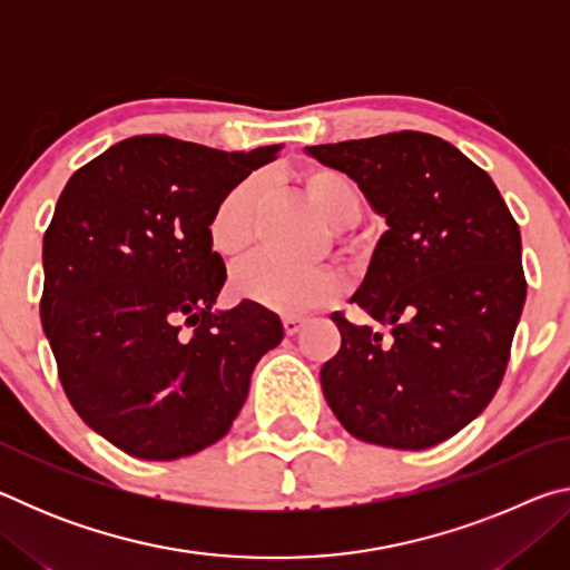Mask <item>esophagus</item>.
Masks as SVG:
<instances>
[{
  "instance_id": "34e87169",
  "label": "esophagus",
  "mask_w": 570,
  "mask_h": 570,
  "mask_svg": "<svg viewBox=\"0 0 570 570\" xmlns=\"http://www.w3.org/2000/svg\"><path fill=\"white\" fill-rule=\"evenodd\" d=\"M304 324H306V320H302V316H284V332L288 336L298 334V330H302Z\"/></svg>"
}]
</instances>
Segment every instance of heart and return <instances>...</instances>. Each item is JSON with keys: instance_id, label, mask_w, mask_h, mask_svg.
Segmentation results:
<instances>
[{"instance_id": "1", "label": "heart", "mask_w": 570, "mask_h": 570, "mask_svg": "<svg viewBox=\"0 0 570 570\" xmlns=\"http://www.w3.org/2000/svg\"><path fill=\"white\" fill-rule=\"evenodd\" d=\"M302 186L330 226L344 228L360 218L362 193L342 170L314 166L302 173ZM262 198V180L244 178L228 188L210 210L208 244L224 262H238L250 248ZM230 288L238 298L274 308V312L302 314L336 298L340 278L324 266H294L258 256L236 268L230 276Z\"/></svg>"}]
</instances>
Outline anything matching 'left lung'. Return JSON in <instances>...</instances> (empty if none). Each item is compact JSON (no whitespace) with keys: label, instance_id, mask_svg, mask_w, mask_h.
Wrapping results in <instances>:
<instances>
[{"label":"left lung","instance_id":"8db88e82","mask_svg":"<svg viewBox=\"0 0 570 570\" xmlns=\"http://www.w3.org/2000/svg\"><path fill=\"white\" fill-rule=\"evenodd\" d=\"M350 176L387 220L322 390L356 440L438 445L493 400L525 304L520 228L493 178L428 132L306 148Z\"/></svg>","mask_w":570,"mask_h":570}]
</instances>
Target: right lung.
Listing matches in <instances>:
<instances>
[{
    "label": "right lung",
    "mask_w": 570,
    "mask_h": 570,
    "mask_svg": "<svg viewBox=\"0 0 570 570\" xmlns=\"http://www.w3.org/2000/svg\"><path fill=\"white\" fill-rule=\"evenodd\" d=\"M282 146L214 150L135 135L67 180L42 240L40 316L67 400L140 460H178L226 435L282 320L214 308L226 266L208 218Z\"/></svg>",
    "instance_id": "right-lung-1"
}]
</instances>
